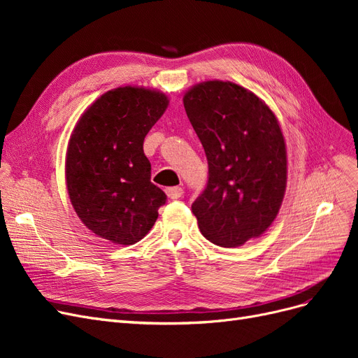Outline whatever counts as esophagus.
<instances>
[{"mask_svg": "<svg viewBox=\"0 0 358 358\" xmlns=\"http://www.w3.org/2000/svg\"><path fill=\"white\" fill-rule=\"evenodd\" d=\"M166 194L169 196V199L176 200V199H180L183 196V188H180V187H170V188L166 189Z\"/></svg>", "mask_w": 358, "mask_h": 358, "instance_id": "esophagus-1", "label": "esophagus"}]
</instances>
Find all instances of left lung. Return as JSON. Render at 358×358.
I'll list each match as a JSON object with an SVG mask.
<instances>
[{
	"label": "left lung",
	"instance_id": "left-lung-1",
	"mask_svg": "<svg viewBox=\"0 0 358 358\" xmlns=\"http://www.w3.org/2000/svg\"><path fill=\"white\" fill-rule=\"evenodd\" d=\"M183 106L204 148L209 179L192 203L206 239L236 248L262 236L279 212L287 185V150L273 112L231 82L194 86Z\"/></svg>",
	"mask_w": 358,
	"mask_h": 358
}]
</instances>
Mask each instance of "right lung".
<instances>
[{"mask_svg": "<svg viewBox=\"0 0 358 358\" xmlns=\"http://www.w3.org/2000/svg\"><path fill=\"white\" fill-rule=\"evenodd\" d=\"M167 104L164 94L124 86L101 95L74 128L66 159L69 196L82 222L103 239L117 245L143 239L167 201L150 182L143 152L145 137Z\"/></svg>", "mask_w": 358, "mask_h": 358, "instance_id": "add662e5", "label": "right lung"}]
</instances>
